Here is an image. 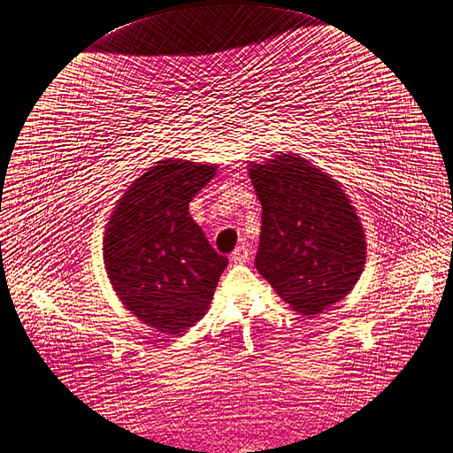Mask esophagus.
I'll return each mask as SVG.
<instances>
[{"label": "esophagus", "instance_id": "obj_1", "mask_svg": "<svg viewBox=\"0 0 453 453\" xmlns=\"http://www.w3.org/2000/svg\"><path fill=\"white\" fill-rule=\"evenodd\" d=\"M248 259H250V250H248L246 244L237 246L235 250L231 252V261H233V264H246Z\"/></svg>", "mask_w": 453, "mask_h": 453}]
</instances>
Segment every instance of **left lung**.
Returning <instances> with one entry per match:
<instances>
[{"instance_id": "obj_1", "label": "left lung", "mask_w": 453, "mask_h": 453, "mask_svg": "<svg viewBox=\"0 0 453 453\" xmlns=\"http://www.w3.org/2000/svg\"><path fill=\"white\" fill-rule=\"evenodd\" d=\"M261 203L256 269L304 316L352 291L365 265V233L344 189L306 159L282 154L252 164Z\"/></svg>"}]
</instances>
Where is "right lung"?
<instances>
[{
	"label": "right lung",
	"instance_id": "obj_1",
	"mask_svg": "<svg viewBox=\"0 0 453 453\" xmlns=\"http://www.w3.org/2000/svg\"><path fill=\"white\" fill-rule=\"evenodd\" d=\"M216 167L157 162L131 184L105 231L104 257L116 294L142 324L179 334L205 316L227 257L189 216V201Z\"/></svg>",
	"mask_w": 453,
	"mask_h": 453
}]
</instances>
